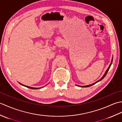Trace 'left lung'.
<instances>
[{
    "mask_svg": "<svg viewBox=\"0 0 122 122\" xmlns=\"http://www.w3.org/2000/svg\"><path fill=\"white\" fill-rule=\"evenodd\" d=\"M112 61H113V58H112V60H111V63H110V66H109L108 67V68H107V71H105V73L104 74V75H103V76L101 77V78L99 80H98V81H97V82H94V83H92V84H90V85H85V86H80V85H77V86H80V87H89V86H92V85H94V84H95V83H97V82H100V81H101V80H102V79H104V77L106 76V75H107V73L108 72V70H109V69H110V67H111V64H112Z\"/></svg>",
    "mask_w": 122,
    "mask_h": 122,
    "instance_id": "1",
    "label": "left lung"
}]
</instances>
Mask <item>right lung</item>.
Instances as JSON below:
<instances>
[{
  "label": "right lung",
  "mask_w": 122,
  "mask_h": 122,
  "mask_svg": "<svg viewBox=\"0 0 122 122\" xmlns=\"http://www.w3.org/2000/svg\"><path fill=\"white\" fill-rule=\"evenodd\" d=\"M20 83V84H21V85H23V86H25V87H28V88H29V89H35V90H37V89H41V87H31V86H27V85H24V84H21V83Z\"/></svg>",
  "instance_id": "obj_1"
}]
</instances>
